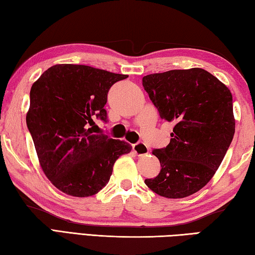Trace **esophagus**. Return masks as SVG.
<instances>
[{"label": "esophagus", "instance_id": "esophagus-1", "mask_svg": "<svg viewBox=\"0 0 255 255\" xmlns=\"http://www.w3.org/2000/svg\"><path fill=\"white\" fill-rule=\"evenodd\" d=\"M132 148H133L134 153H135V154H137L138 156L145 155V154H147V152H148L147 146L144 143H142V142H138V143L133 144Z\"/></svg>", "mask_w": 255, "mask_h": 255}]
</instances>
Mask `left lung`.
<instances>
[{
	"label": "left lung",
	"mask_w": 255,
	"mask_h": 255,
	"mask_svg": "<svg viewBox=\"0 0 255 255\" xmlns=\"http://www.w3.org/2000/svg\"><path fill=\"white\" fill-rule=\"evenodd\" d=\"M142 84L161 119L175 124L166 147L152 151L160 173L144 182L164 198H185L209 183L232 142V94L200 68L150 74Z\"/></svg>",
	"instance_id": "8db88e82"
}]
</instances>
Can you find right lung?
<instances>
[{
  "instance_id": "right-lung-1",
  "label": "right lung",
  "mask_w": 255,
  "mask_h": 255,
  "mask_svg": "<svg viewBox=\"0 0 255 255\" xmlns=\"http://www.w3.org/2000/svg\"><path fill=\"white\" fill-rule=\"evenodd\" d=\"M128 75L88 65L56 64L47 69L30 92L26 126L43 172L64 193L86 198L108 184L128 143L94 134L97 118L107 122L108 93Z\"/></svg>"
}]
</instances>
